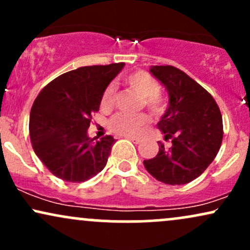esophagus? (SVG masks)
Listing matches in <instances>:
<instances>
[{"label":"esophagus","instance_id":"1","mask_svg":"<svg viewBox=\"0 0 250 250\" xmlns=\"http://www.w3.org/2000/svg\"><path fill=\"white\" fill-rule=\"evenodd\" d=\"M128 139L130 140L131 142H134L135 145H139V143H141V139H139V137H131V136H129Z\"/></svg>","mask_w":250,"mask_h":250}]
</instances>
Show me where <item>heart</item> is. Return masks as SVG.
<instances>
[{"mask_svg":"<svg viewBox=\"0 0 250 250\" xmlns=\"http://www.w3.org/2000/svg\"><path fill=\"white\" fill-rule=\"evenodd\" d=\"M125 83L133 88L142 97L141 104L153 114L154 116H161L167 109V99L160 91V83L157 80L145 70L131 71L125 77ZM115 101V89L109 85L103 91L101 97V107L109 109L113 107ZM149 123V116L145 113L130 114L119 113L109 120L108 128L111 133L121 136H134L143 127Z\"/></svg>","mask_w":250,"mask_h":250,"instance_id":"1","label":"heart"}]
</instances>
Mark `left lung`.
<instances>
[{
    "mask_svg": "<svg viewBox=\"0 0 250 250\" xmlns=\"http://www.w3.org/2000/svg\"><path fill=\"white\" fill-rule=\"evenodd\" d=\"M150 73L165 85L169 105L157 128L171 140L166 149L143 165L166 185H186L199 177L219 153L223 139L222 115L213 96L185 71L173 65H154Z\"/></svg>",
    "mask_w": 250,
    "mask_h": 250,
    "instance_id": "obj_1",
    "label": "left lung"
}]
</instances>
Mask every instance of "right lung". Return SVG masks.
I'll return each mask as SVG.
<instances>
[{"label":"right lung","mask_w":250,"mask_h":250,"mask_svg":"<svg viewBox=\"0 0 250 250\" xmlns=\"http://www.w3.org/2000/svg\"><path fill=\"white\" fill-rule=\"evenodd\" d=\"M125 63L88 65L48 83L34 101L29 117L33 149L56 177L84 182L103 170L115 143L113 136L88 137L91 115L99 111L104 89Z\"/></svg>","instance_id":"1"}]
</instances>
